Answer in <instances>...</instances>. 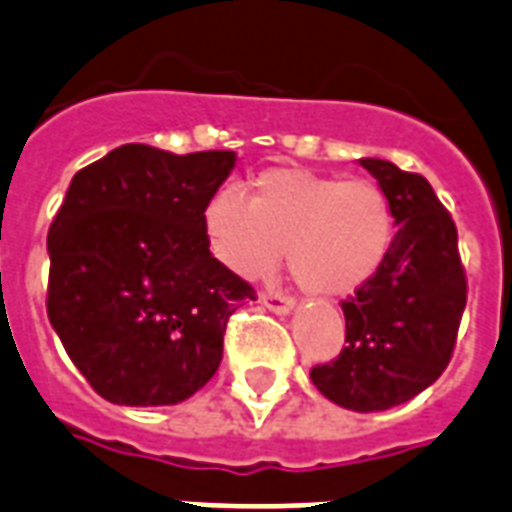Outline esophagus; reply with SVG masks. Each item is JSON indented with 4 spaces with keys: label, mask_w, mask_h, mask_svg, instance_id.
Listing matches in <instances>:
<instances>
[{
    "label": "esophagus",
    "mask_w": 512,
    "mask_h": 512,
    "mask_svg": "<svg viewBox=\"0 0 512 512\" xmlns=\"http://www.w3.org/2000/svg\"><path fill=\"white\" fill-rule=\"evenodd\" d=\"M260 300H263V306L268 311H273V314H290L292 308H295V300L290 295H284V292H263Z\"/></svg>",
    "instance_id": "esophagus-1"
}]
</instances>
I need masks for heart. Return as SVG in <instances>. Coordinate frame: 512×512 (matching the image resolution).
<instances>
[{"instance_id":"1","label":"heart","mask_w":512,"mask_h":512,"mask_svg":"<svg viewBox=\"0 0 512 512\" xmlns=\"http://www.w3.org/2000/svg\"><path fill=\"white\" fill-rule=\"evenodd\" d=\"M206 244L230 273L263 279L287 252L300 290L341 298L368 284L395 244V209L373 179L295 169L257 174L244 195L220 187L201 212Z\"/></svg>"}]
</instances>
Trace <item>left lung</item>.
Instances as JSON below:
<instances>
[{
	"instance_id": "1",
	"label": "left lung",
	"mask_w": 512,
	"mask_h": 512,
	"mask_svg": "<svg viewBox=\"0 0 512 512\" xmlns=\"http://www.w3.org/2000/svg\"><path fill=\"white\" fill-rule=\"evenodd\" d=\"M362 166L384 187L395 222L381 271L341 300L346 346L314 365L319 392L349 411H386L408 403L448 368L467 303L456 225L421 174L381 158Z\"/></svg>"
}]
</instances>
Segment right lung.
Segmentation results:
<instances>
[{
    "label": "right lung",
    "instance_id": "add662e5",
    "mask_svg": "<svg viewBox=\"0 0 512 512\" xmlns=\"http://www.w3.org/2000/svg\"><path fill=\"white\" fill-rule=\"evenodd\" d=\"M230 150L123 144L72 177L48 230V319L109 403L174 405L222 362L230 314L255 287L206 244L201 212Z\"/></svg>",
    "mask_w": 512,
    "mask_h": 512
}]
</instances>
